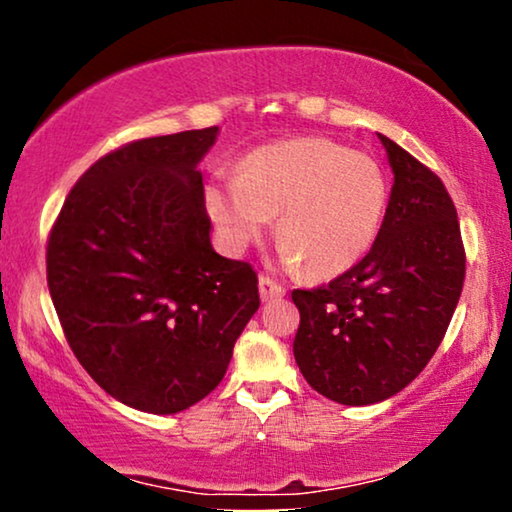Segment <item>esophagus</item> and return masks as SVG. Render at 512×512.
<instances>
[{"label": "esophagus", "mask_w": 512, "mask_h": 512, "mask_svg": "<svg viewBox=\"0 0 512 512\" xmlns=\"http://www.w3.org/2000/svg\"><path fill=\"white\" fill-rule=\"evenodd\" d=\"M258 291H261L263 300H272V298H282L284 296L282 286H279L275 279L268 277V275L258 277Z\"/></svg>", "instance_id": "obj_1"}]
</instances>
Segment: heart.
Segmentation results:
<instances>
[{"mask_svg":"<svg viewBox=\"0 0 512 512\" xmlns=\"http://www.w3.org/2000/svg\"><path fill=\"white\" fill-rule=\"evenodd\" d=\"M207 207L230 251L247 249L279 214L286 263L317 277L352 268L373 247L387 209L380 165L321 137H300L249 153L237 177L207 186Z\"/></svg>","mask_w":512,"mask_h":512,"instance_id":"obj_1","label":"heart"}]
</instances>
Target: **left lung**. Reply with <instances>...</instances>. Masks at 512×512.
Masks as SVG:
<instances>
[{
    "mask_svg": "<svg viewBox=\"0 0 512 512\" xmlns=\"http://www.w3.org/2000/svg\"><path fill=\"white\" fill-rule=\"evenodd\" d=\"M394 172L373 247L333 282L291 293L293 356L307 384L342 405L398 394L445 338L466 275L454 202L429 167L380 135Z\"/></svg>",
    "mask_w": 512,
    "mask_h": 512,
    "instance_id": "1",
    "label": "left lung"
}]
</instances>
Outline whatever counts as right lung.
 <instances>
[{
	"instance_id": "right-lung-1",
	"label": "right lung",
	"mask_w": 512,
	"mask_h": 512,
	"mask_svg": "<svg viewBox=\"0 0 512 512\" xmlns=\"http://www.w3.org/2000/svg\"><path fill=\"white\" fill-rule=\"evenodd\" d=\"M219 128L137 139L90 165L46 247L72 352L116 401L174 415L223 380L261 305L256 270L212 249L198 163Z\"/></svg>"
}]
</instances>
